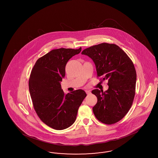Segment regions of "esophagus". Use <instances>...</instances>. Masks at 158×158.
Here are the masks:
<instances>
[{
  "mask_svg": "<svg viewBox=\"0 0 158 158\" xmlns=\"http://www.w3.org/2000/svg\"><path fill=\"white\" fill-rule=\"evenodd\" d=\"M86 94H87V95H89V94H91V92L90 90H86Z\"/></svg>",
  "mask_w": 158,
  "mask_h": 158,
  "instance_id": "esophagus-1",
  "label": "esophagus"
}]
</instances>
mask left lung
I'll use <instances>...</instances> for the list:
<instances>
[{"label":"left lung","instance_id":"8db88e82","mask_svg":"<svg viewBox=\"0 0 158 158\" xmlns=\"http://www.w3.org/2000/svg\"><path fill=\"white\" fill-rule=\"evenodd\" d=\"M81 54L93 61L97 76L108 81L107 90L91 91L97 97L94 114L103 123L118 122L128 112L134 100L137 75L133 63L114 44L101 43L87 48Z\"/></svg>","mask_w":158,"mask_h":158}]
</instances>
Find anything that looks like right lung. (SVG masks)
Returning a JSON list of instances; mask_svg holds the SVG:
<instances>
[{"instance_id": "obj_1", "label": "right lung", "mask_w": 158, "mask_h": 158, "mask_svg": "<svg viewBox=\"0 0 158 158\" xmlns=\"http://www.w3.org/2000/svg\"><path fill=\"white\" fill-rule=\"evenodd\" d=\"M81 50H53L39 58L31 73L29 89L34 109L41 120L54 129H65L75 122L87 96L81 89L64 94L61 86L67 62Z\"/></svg>"}]
</instances>
